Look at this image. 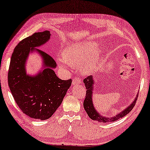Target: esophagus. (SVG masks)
<instances>
[{"mask_svg": "<svg viewBox=\"0 0 150 150\" xmlns=\"http://www.w3.org/2000/svg\"><path fill=\"white\" fill-rule=\"evenodd\" d=\"M81 81L80 78H74L73 80H72V84H80V83H81Z\"/></svg>", "mask_w": 150, "mask_h": 150, "instance_id": "1", "label": "esophagus"}]
</instances>
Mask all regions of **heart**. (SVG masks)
<instances>
[{
  "label": "heart",
  "mask_w": 150,
  "mask_h": 150,
  "mask_svg": "<svg viewBox=\"0 0 150 150\" xmlns=\"http://www.w3.org/2000/svg\"><path fill=\"white\" fill-rule=\"evenodd\" d=\"M97 44L92 41L76 43L68 46L62 58L58 62L61 68H66L68 64L75 66L83 64L81 70L83 72H89L94 68L99 58L101 51H94Z\"/></svg>",
  "instance_id": "obj_1"
}]
</instances>
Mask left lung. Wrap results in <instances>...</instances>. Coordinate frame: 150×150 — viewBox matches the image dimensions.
<instances>
[{
  "instance_id": "1",
  "label": "left lung",
  "mask_w": 150,
  "mask_h": 150,
  "mask_svg": "<svg viewBox=\"0 0 150 150\" xmlns=\"http://www.w3.org/2000/svg\"><path fill=\"white\" fill-rule=\"evenodd\" d=\"M94 78L92 76H88L86 78L84 79V83L85 84L86 88V97L84 101V110L86 112L88 116H89L90 118L93 120H96V121H98L101 123H107V122H114L116 120H119L121 117L126 116V114L131 111L134 107L135 104H136L137 98L135 99L133 103L129 105V107H127L126 110H124V111H122L121 113H120L117 115H116L115 117H106L101 116L100 115L98 114V112L96 111L94 109V105L92 104V86H93V83H94Z\"/></svg>"
}]
</instances>
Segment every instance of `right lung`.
<instances>
[{"label": "right lung", "instance_id": "obj_1", "mask_svg": "<svg viewBox=\"0 0 150 150\" xmlns=\"http://www.w3.org/2000/svg\"><path fill=\"white\" fill-rule=\"evenodd\" d=\"M48 30L34 33L17 45L11 56L8 83L19 108L31 118L47 120L62 103L72 80H62L52 69L56 63L52 57L37 50L44 59L45 69L35 76L26 75L24 64L30 51L45 44L50 38Z\"/></svg>", "mask_w": 150, "mask_h": 150}]
</instances>
